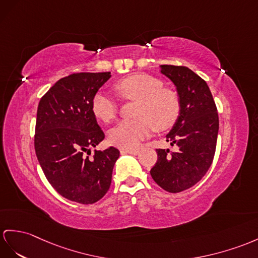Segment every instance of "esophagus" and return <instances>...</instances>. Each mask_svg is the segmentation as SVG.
<instances>
[{
    "label": "esophagus",
    "instance_id": "1",
    "mask_svg": "<svg viewBox=\"0 0 258 258\" xmlns=\"http://www.w3.org/2000/svg\"><path fill=\"white\" fill-rule=\"evenodd\" d=\"M120 152L121 153H128V154L137 155V154H139V150H136V149H121Z\"/></svg>",
    "mask_w": 258,
    "mask_h": 258
}]
</instances>
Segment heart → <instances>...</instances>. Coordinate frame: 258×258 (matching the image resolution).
I'll list each match as a JSON object with an SVG mask.
<instances>
[{
    "label": "heart",
    "mask_w": 258,
    "mask_h": 258,
    "mask_svg": "<svg viewBox=\"0 0 258 258\" xmlns=\"http://www.w3.org/2000/svg\"><path fill=\"white\" fill-rule=\"evenodd\" d=\"M115 90L124 99H137L133 120L121 121L109 134L112 144L123 149H135L151 135L171 128L179 115L177 94L163 87L162 81L146 73H135L116 82ZM92 111L104 122L114 120L118 112L116 100L107 93L98 91L92 98Z\"/></svg>",
    "instance_id": "1"
}]
</instances>
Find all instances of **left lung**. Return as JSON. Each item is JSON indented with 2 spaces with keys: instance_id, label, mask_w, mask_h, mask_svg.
I'll return each instance as SVG.
<instances>
[{
  "instance_id": "8db88e82",
  "label": "left lung",
  "mask_w": 258,
  "mask_h": 258,
  "mask_svg": "<svg viewBox=\"0 0 258 258\" xmlns=\"http://www.w3.org/2000/svg\"><path fill=\"white\" fill-rule=\"evenodd\" d=\"M160 72L173 82L179 98V115L166 135L177 150H156L158 162L150 173L164 190L179 192L197 184L211 166L219 117L209 86L189 68L164 64Z\"/></svg>"
}]
</instances>
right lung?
I'll use <instances>...</instances> for the list:
<instances>
[{
  "instance_id": "right-lung-1",
  "label": "right lung",
  "mask_w": 258,
  "mask_h": 258,
  "mask_svg": "<svg viewBox=\"0 0 258 258\" xmlns=\"http://www.w3.org/2000/svg\"><path fill=\"white\" fill-rule=\"evenodd\" d=\"M110 72L74 73L60 79L40 99L35 150L48 181L61 196L90 205L108 191L119 158L114 147L85 156L105 138L92 111V98Z\"/></svg>"
}]
</instances>
